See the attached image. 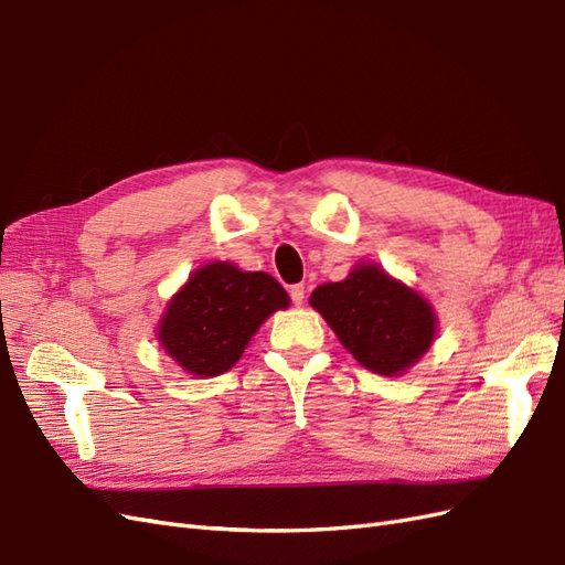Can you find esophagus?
<instances>
[{"label":"esophagus","mask_w":565,"mask_h":565,"mask_svg":"<svg viewBox=\"0 0 565 565\" xmlns=\"http://www.w3.org/2000/svg\"><path fill=\"white\" fill-rule=\"evenodd\" d=\"M289 297H292L295 306H301L303 299H306V287L303 285H292V287H289Z\"/></svg>","instance_id":"34e87169"}]
</instances>
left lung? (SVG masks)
I'll return each instance as SVG.
<instances>
[{
    "instance_id": "1",
    "label": "left lung",
    "mask_w": 565,
    "mask_h": 565,
    "mask_svg": "<svg viewBox=\"0 0 565 565\" xmlns=\"http://www.w3.org/2000/svg\"><path fill=\"white\" fill-rule=\"evenodd\" d=\"M309 301L341 347L382 377H401L436 341L429 299L374 262L355 264L341 282L318 285Z\"/></svg>"
}]
</instances>
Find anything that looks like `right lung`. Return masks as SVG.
<instances>
[{
    "label": "right lung",
    "instance_id": "obj_1",
    "mask_svg": "<svg viewBox=\"0 0 565 565\" xmlns=\"http://www.w3.org/2000/svg\"><path fill=\"white\" fill-rule=\"evenodd\" d=\"M287 306V292L268 273L210 262L167 301L158 344L193 377H218L241 361L264 320Z\"/></svg>",
    "mask_w": 565,
    "mask_h": 565
}]
</instances>
